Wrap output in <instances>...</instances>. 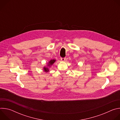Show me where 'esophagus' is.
I'll use <instances>...</instances> for the list:
<instances>
[{"instance_id":"34e87169","label":"esophagus","mask_w":120,"mask_h":120,"mask_svg":"<svg viewBox=\"0 0 120 120\" xmlns=\"http://www.w3.org/2000/svg\"><path fill=\"white\" fill-rule=\"evenodd\" d=\"M65 58H61V60L62 61V62H64L65 60Z\"/></svg>"}]
</instances>
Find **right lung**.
Returning <instances> with one entry per match:
<instances>
[{
	"mask_svg": "<svg viewBox=\"0 0 120 120\" xmlns=\"http://www.w3.org/2000/svg\"><path fill=\"white\" fill-rule=\"evenodd\" d=\"M56 61V59H52L50 60L47 64L46 66H44L43 69V71L45 72V73H48L49 71V69L51 67V66H52L54 63Z\"/></svg>",
	"mask_w": 120,
	"mask_h": 120,
	"instance_id": "right-lung-1",
	"label": "right lung"
}]
</instances>
